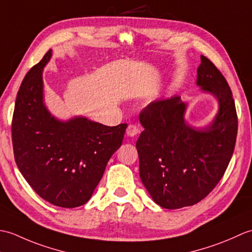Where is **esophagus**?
<instances>
[{
    "label": "esophagus",
    "mask_w": 252,
    "mask_h": 252,
    "mask_svg": "<svg viewBox=\"0 0 252 252\" xmlns=\"http://www.w3.org/2000/svg\"><path fill=\"white\" fill-rule=\"evenodd\" d=\"M138 132H140V130H138V127L135 125H129L126 129V135L131 137L135 136Z\"/></svg>",
    "instance_id": "esophagus-1"
}]
</instances>
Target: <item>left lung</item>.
Returning a JSON list of instances; mask_svg holds the SVG:
<instances>
[{"mask_svg":"<svg viewBox=\"0 0 252 252\" xmlns=\"http://www.w3.org/2000/svg\"><path fill=\"white\" fill-rule=\"evenodd\" d=\"M200 60L196 84L219 101L210 126L195 129L187 125V104L180 96L153 101L140 114V176L153 200L165 209L192 206L210 194L225 173L236 143L232 91L212 62L203 55Z\"/></svg>","mask_w":252,"mask_h":252,"instance_id":"8db88e82","label":"left lung"}]
</instances>
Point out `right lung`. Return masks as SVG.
I'll return each mask as SVG.
<instances>
[{
  "instance_id": "add662e5",
  "label": "right lung",
  "mask_w": 252,
  "mask_h": 252,
  "mask_svg": "<svg viewBox=\"0 0 252 252\" xmlns=\"http://www.w3.org/2000/svg\"><path fill=\"white\" fill-rule=\"evenodd\" d=\"M51 56L52 50L19 88L12 123L14 157L37 195L54 206L76 208L92 197L127 125L107 126L84 117L61 121L52 116L44 104L42 78Z\"/></svg>"
}]
</instances>
